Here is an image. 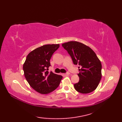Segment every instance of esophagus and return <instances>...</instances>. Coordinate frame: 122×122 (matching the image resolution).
Wrapping results in <instances>:
<instances>
[{"label":"esophagus","mask_w":122,"mask_h":122,"mask_svg":"<svg viewBox=\"0 0 122 122\" xmlns=\"http://www.w3.org/2000/svg\"><path fill=\"white\" fill-rule=\"evenodd\" d=\"M64 76H69V75H70V73H64Z\"/></svg>","instance_id":"1"}]
</instances>
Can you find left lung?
<instances>
[{
	"instance_id": "1",
	"label": "left lung",
	"mask_w": 122,
	"mask_h": 122,
	"mask_svg": "<svg viewBox=\"0 0 122 122\" xmlns=\"http://www.w3.org/2000/svg\"><path fill=\"white\" fill-rule=\"evenodd\" d=\"M75 65L79 64V81L74 84L75 89L83 94L93 92L102 77V64L97 54L89 46L77 41H69L62 45Z\"/></svg>"
}]
</instances>
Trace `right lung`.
Returning <instances> with one entry per match:
<instances>
[{"label": "right lung", "instance_id": "add662e5", "mask_svg": "<svg viewBox=\"0 0 122 122\" xmlns=\"http://www.w3.org/2000/svg\"><path fill=\"white\" fill-rule=\"evenodd\" d=\"M60 46L46 45L35 49L28 54L23 66L25 76L32 89L42 94H48L59 85L62 76L49 72L50 60Z\"/></svg>", "mask_w": 122, "mask_h": 122}]
</instances>
